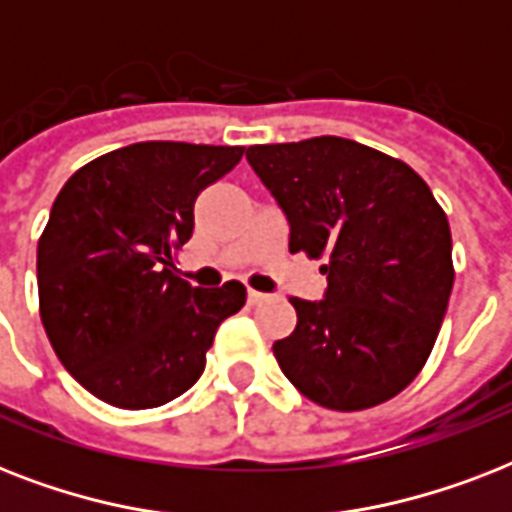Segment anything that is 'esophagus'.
I'll return each mask as SVG.
<instances>
[{
    "instance_id": "esophagus-1",
    "label": "esophagus",
    "mask_w": 512,
    "mask_h": 512,
    "mask_svg": "<svg viewBox=\"0 0 512 512\" xmlns=\"http://www.w3.org/2000/svg\"><path fill=\"white\" fill-rule=\"evenodd\" d=\"M247 300L252 305H257V303H263V300H268V295H265V292H257V289H249Z\"/></svg>"
}]
</instances>
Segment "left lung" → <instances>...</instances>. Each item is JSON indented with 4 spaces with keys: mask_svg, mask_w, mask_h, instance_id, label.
<instances>
[{
    "mask_svg": "<svg viewBox=\"0 0 512 512\" xmlns=\"http://www.w3.org/2000/svg\"><path fill=\"white\" fill-rule=\"evenodd\" d=\"M249 167L289 223V252L324 257V300L289 303L295 332L273 342L281 372L313 404L358 412L420 374L452 295V231L409 164L321 135L249 146Z\"/></svg>",
    "mask_w": 512,
    "mask_h": 512,
    "instance_id": "1",
    "label": "left lung"
}]
</instances>
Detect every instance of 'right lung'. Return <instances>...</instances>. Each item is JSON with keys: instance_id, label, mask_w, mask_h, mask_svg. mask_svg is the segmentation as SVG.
I'll list each match as a JSON object with an SVG mask.
<instances>
[{"instance_id": "add662e5", "label": "right lung", "mask_w": 512, "mask_h": 512, "mask_svg": "<svg viewBox=\"0 0 512 512\" xmlns=\"http://www.w3.org/2000/svg\"><path fill=\"white\" fill-rule=\"evenodd\" d=\"M241 146L148 140L68 177L36 247L39 313L60 364L119 409L183 396L217 327L247 303L228 281L191 287L172 252L193 233V204L239 164Z\"/></svg>"}]
</instances>
